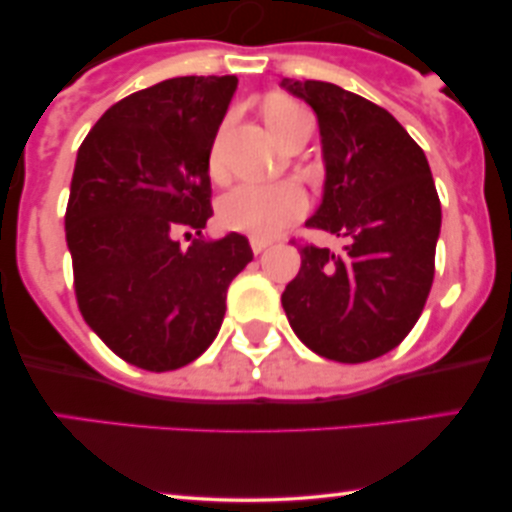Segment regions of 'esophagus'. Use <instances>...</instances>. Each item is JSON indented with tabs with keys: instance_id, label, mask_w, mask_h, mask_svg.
I'll return each mask as SVG.
<instances>
[{
	"instance_id": "obj_1",
	"label": "esophagus",
	"mask_w": 512,
	"mask_h": 512,
	"mask_svg": "<svg viewBox=\"0 0 512 512\" xmlns=\"http://www.w3.org/2000/svg\"><path fill=\"white\" fill-rule=\"evenodd\" d=\"M250 248H252V252H255V255H260L262 250L269 248V240H264V238H250Z\"/></svg>"
}]
</instances>
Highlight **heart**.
Instances as JSON below:
<instances>
[{
  "label": "heart",
  "mask_w": 512,
  "mask_h": 512,
  "mask_svg": "<svg viewBox=\"0 0 512 512\" xmlns=\"http://www.w3.org/2000/svg\"><path fill=\"white\" fill-rule=\"evenodd\" d=\"M305 110L293 103H274L267 108V125L276 139L284 137L289 129L303 120ZM223 132L216 137L209 154V166L216 170L221 166L223 154ZM308 211V197L293 182H279V185H243L231 187L219 199V221L228 231L248 233L252 238H274L291 223L303 219Z\"/></svg>",
  "instance_id": "heart-1"
}]
</instances>
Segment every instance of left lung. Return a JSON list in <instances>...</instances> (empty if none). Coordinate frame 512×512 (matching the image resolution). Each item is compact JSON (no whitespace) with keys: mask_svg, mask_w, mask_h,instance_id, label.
Instances as JSON below:
<instances>
[{"mask_svg":"<svg viewBox=\"0 0 512 512\" xmlns=\"http://www.w3.org/2000/svg\"><path fill=\"white\" fill-rule=\"evenodd\" d=\"M284 86L315 110L325 197L305 226L349 240L342 255L301 245V269L281 293L298 339L339 363L387 354L421 317L440 233V199L424 149L380 105L327 84Z\"/></svg>","mask_w":512,"mask_h":512,"instance_id":"left-lung-1","label":"left lung"}]
</instances>
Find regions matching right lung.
<instances>
[{"label": "right lung", "mask_w": 512, "mask_h": 512, "mask_svg": "<svg viewBox=\"0 0 512 512\" xmlns=\"http://www.w3.org/2000/svg\"><path fill=\"white\" fill-rule=\"evenodd\" d=\"M236 76H178L105 110L79 146L67 245L81 315L113 354L163 373L214 342L248 238L204 240L209 154ZM191 240L187 249L179 236Z\"/></svg>", "instance_id": "1"}]
</instances>
